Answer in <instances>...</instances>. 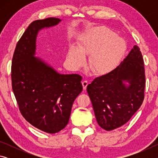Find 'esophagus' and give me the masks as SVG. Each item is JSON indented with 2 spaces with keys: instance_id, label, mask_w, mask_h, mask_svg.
Instances as JSON below:
<instances>
[{
  "instance_id": "esophagus-1",
  "label": "esophagus",
  "mask_w": 158,
  "mask_h": 158,
  "mask_svg": "<svg viewBox=\"0 0 158 158\" xmlns=\"http://www.w3.org/2000/svg\"><path fill=\"white\" fill-rule=\"evenodd\" d=\"M88 84H89V82H88V81H86V80H84V81H82V85H83V89H84V90H85L86 89V87Z\"/></svg>"
}]
</instances>
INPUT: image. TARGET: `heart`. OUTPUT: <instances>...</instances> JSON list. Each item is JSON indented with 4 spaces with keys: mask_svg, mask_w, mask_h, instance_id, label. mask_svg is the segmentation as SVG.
Returning a JSON list of instances; mask_svg holds the SVG:
<instances>
[{
    "mask_svg": "<svg viewBox=\"0 0 158 158\" xmlns=\"http://www.w3.org/2000/svg\"><path fill=\"white\" fill-rule=\"evenodd\" d=\"M126 47L123 39L109 28L100 26L84 34L78 49L75 47L69 49L68 59L72 66L79 68L84 64L85 56L90 55L89 63L92 70L105 74L120 63Z\"/></svg>",
    "mask_w": 158,
    "mask_h": 158,
    "instance_id": "heart-1",
    "label": "heart"
}]
</instances>
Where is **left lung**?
Masks as SVG:
<instances>
[{"mask_svg":"<svg viewBox=\"0 0 158 158\" xmlns=\"http://www.w3.org/2000/svg\"><path fill=\"white\" fill-rule=\"evenodd\" d=\"M145 83L142 54L135 45L116 68L88 85L98 125L110 131L126 123L142 105Z\"/></svg>","mask_w":158,"mask_h":158,"instance_id":"1","label":"left lung"}]
</instances>
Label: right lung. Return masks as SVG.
Instances as JSON below:
<instances>
[{"label": "right lung", "mask_w": 158, "mask_h": 158, "mask_svg": "<svg viewBox=\"0 0 158 158\" xmlns=\"http://www.w3.org/2000/svg\"><path fill=\"white\" fill-rule=\"evenodd\" d=\"M60 21L49 17L33 21L18 41L12 61V86L21 115L49 134L65 127L74 101L83 89L79 74H60L34 56L38 31Z\"/></svg>", "instance_id": "1"}]
</instances>
